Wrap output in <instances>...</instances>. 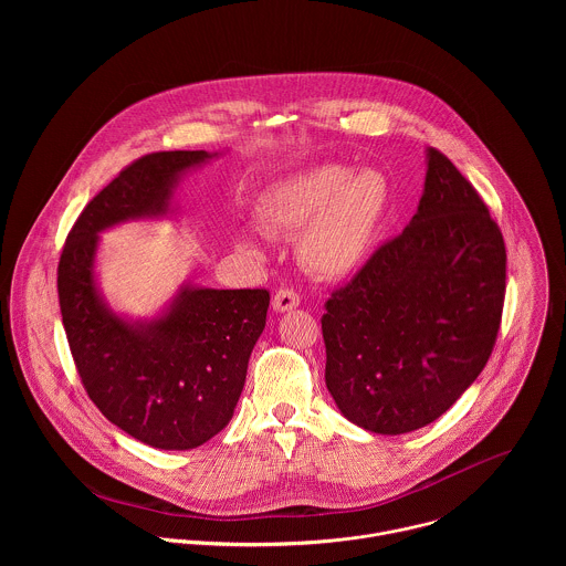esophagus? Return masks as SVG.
Returning <instances> with one entry per match:
<instances>
[{
    "label": "esophagus",
    "mask_w": 566,
    "mask_h": 566,
    "mask_svg": "<svg viewBox=\"0 0 566 566\" xmlns=\"http://www.w3.org/2000/svg\"><path fill=\"white\" fill-rule=\"evenodd\" d=\"M301 305V296L294 292V290H279L272 298V310L276 314H285V312H292Z\"/></svg>",
    "instance_id": "1"
}]
</instances>
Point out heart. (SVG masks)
Listing matches in <instances>:
<instances>
[{
  "mask_svg": "<svg viewBox=\"0 0 566 566\" xmlns=\"http://www.w3.org/2000/svg\"><path fill=\"white\" fill-rule=\"evenodd\" d=\"M390 207V182L375 167L318 165L270 185L256 200L268 233H297L303 265L323 279L357 274L375 252ZM238 242L259 250L252 233Z\"/></svg>",
  "mask_w": 566,
  "mask_h": 566,
  "instance_id": "heart-1",
  "label": "heart"
}]
</instances>
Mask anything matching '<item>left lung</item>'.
<instances>
[{
  "mask_svg": "<svg viewBox=\"0 0 566 566\" xmlns=\"http://www.w3.org/2000/svg\"><path fill=\"white\" fill-rule=\"evenodd\" d=\"M418 209L323 316L326 388L373 433L440 418L484 370L505 296V245L473 185L436 148Z\"/></svg>",
  "mask_w": 566,
  "mask_h": 566,
  "instance_id": "8db88e82",
  "label": "left lung"
}]
</instances>
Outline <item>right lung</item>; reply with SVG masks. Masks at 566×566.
<instances>
[{
  "mask_svg": "<svg viewBox=\"0 0 566 566\" xmlns=\"http://www.w3.org/2000/svg\"><path fill=\"white\" fill-rule=\"evenodd\" d=\"M216 157L174 150L128 165L84 207L59 263L63 326L88 399L115 427L165 451L196 449L229 424L270 294L187 281L157 316L135 321L106 303L95 259L99 233L171 218L182 176Z\"/></svg>",
  "mask_w": 566,
  "mask_h": 566,
  "instance_id": "add662e5",
  "label": "right lung"
}]
</instances>
